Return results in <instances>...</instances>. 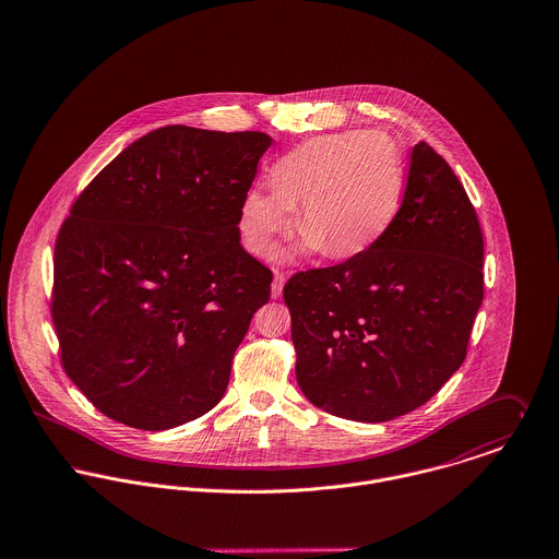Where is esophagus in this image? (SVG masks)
<instances>
[{
    "label": "esophagus",
    "mask_w": 559,
    "mask_h": 559,
    "mask_svg": "<svg viewBox=\"0 0 559 559\" xmlns=\"http://www.w3.org/2000/svg\"><path fill=\"white\" fill-rule=\"evenodd\" d=\"M283 287H285V274L283 272H274V281H272V298H281L283 296Z\"/></svg>",
    "instance_id": "34e87169"
}]
</instances>
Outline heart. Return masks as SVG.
Returning <instances> with one entry per match:
<instances>
[{
  "label": "heart",
  "instance_id": "b5f03b06",
  "mask_svg": "<svg viewBox=\"0 0 559 559\" xmlns=\"http://www.w3.org/2000/svg\"><path fill=\"white\" fill-rule=\"evenodd\" d=\"M405 190L399 145L377 130L321 134L281 156L272 187H250L240 234L257 257H274L298 207L305 238L298 252L345 259L372 247L392 225Z\"/></svg>",
  "mask_w": 559,
  "mask_h": 559
}]
</instances>
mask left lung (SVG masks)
Here are the masks:
<instances>
[{
	"mask_svg": "<svg viewBox=\"0 0 559 559\" xmlns=\"http://www.w3.org/2000/svg\"><path fill=\"white\" fill-rule=\"evenodd\" d=\"M485 240L450 165L414 145L401 210L345 263L283 289L298 385L319 409L385 423L425 405L463 365L485 296Z\"/></svg>",
	"mask_w": 559,
	"mask_h": 559,
	"instance_id": "1",
	"label": "left lung"
}]
</instances>
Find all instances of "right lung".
Masks as SVG:
<instances>
[{
  "instance_id": "1",
  "label": "right lung",
  "mask_w": 559,
  "mask_h": 559,
  "mask_svg": "<svg viewBox=\"0 0 559 559\" xmlns=\"http://www.w3.org/2000/svg\"><path fill=\"white\" fill-rule=\"evenodd\" d=\"M265 132L165 126L116 156L56 242L63 369L116 423L167 431L225 394L272 272L240 245Z\"/></svg>"
}]
</instances>
